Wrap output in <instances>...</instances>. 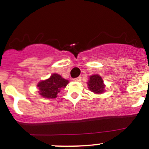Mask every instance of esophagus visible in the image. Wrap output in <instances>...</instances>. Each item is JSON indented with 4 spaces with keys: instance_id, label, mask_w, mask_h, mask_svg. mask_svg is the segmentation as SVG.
Returning a JSON list of instances; mask_svg holds the SVG:
<instances>
[{
    "instance_id": "esophagus-1",
    "label": "esophagus",
    "mask_w": 149,
    "mask_h": 149,
    "mask_svg": "<svg viewBox=\"0 0 149 149\" xmlns=\"http://www.w3.org/2000/svg\"><path fill=\"white\" fill-rule=\"evenodd\" d=\"M80 80H81V77H77V78L73 79V81H76V82H79Z\"/></svg>"
}]
</instances>
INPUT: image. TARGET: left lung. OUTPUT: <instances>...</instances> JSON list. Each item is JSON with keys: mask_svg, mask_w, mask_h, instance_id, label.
I'll list each match as a JSON object with an SVG mask.
<instances>
[{"mask_svg": "<svg viewBox=\"0 0 149 149\" xmlns=\"http://www.w3.org/2000/svg\"><path fill=\"white\" fill-rule=\"evenodd\" d=\"M88 88L94 93H103L105 85L103 83L102 77L99 75H93L90 77V80L88 82Z\"/></svg>", "mask_w": 149, "mask_h": 149, "instance_id": "8db88e82", "label": "left lung"}]
</instances>
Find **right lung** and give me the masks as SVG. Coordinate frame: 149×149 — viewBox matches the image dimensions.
Returning <instances> with one entry per match:
<instances>
[{
  "instance_id": "add662e5",
  "label": "right lung",
  "mask_w": 149,
  "mask_h": 149,
  "mask_svg": "<svg viewBox=\"0 0 149 149\" xmlns=\"http://www.w3.org/2000/svg\"><path fill=\"white\" fill-rule=\"evenodd\" d=\"M69 83V80L61 78V76L54 73L49 79L40 82L38 84L40 95L45 98L54 99L57 97L61 88H64Z\"/></svg>"
}]
</instances>
